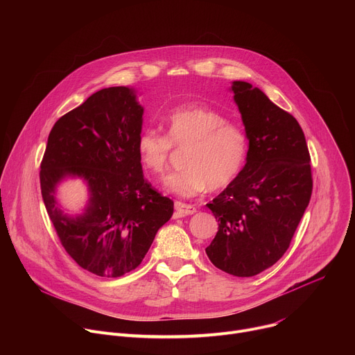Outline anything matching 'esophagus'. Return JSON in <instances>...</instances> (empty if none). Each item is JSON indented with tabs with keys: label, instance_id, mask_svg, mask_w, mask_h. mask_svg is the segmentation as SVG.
I'll list each match as a JSON object with an SVG mask.
<instances>
[{
	"label": "esophagus",
	"instance_id": "obj_1",
	"mask_svg": "<svg viewBox=\"0 0 355 355\" xmlns=\"http://www.w3.org/2000/svg\"><path fill=\"white\" fill-rule=\"evenodd\" d=\"M174 208L180 216H187V215H192L196 212V208L193 205L184 204V202H180V200L174 202Z\"/></svg>",
	"mask_w": 355,
	"mask_h": 355
}]
</instances>
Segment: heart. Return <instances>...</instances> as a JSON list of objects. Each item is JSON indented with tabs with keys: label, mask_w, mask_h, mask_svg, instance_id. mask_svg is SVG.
I'll list each match as a JSON object with an SVG mask.
<instances>
[{
	"label": "heart",
	"mask_w": 355,
	"mask_h": 355,
	"mask_svg": "<svg viewBox=\"0 0 355 355\" xmlns=\"http://www.w3.org/2000/svg\"><path fill=\"white\" fill-rule=\"evenodd\" d=\"M173 147L185 150V168L166 178V188L184 198L227 188L244 167L248 139L223 114L199 105L175 108L166 119V135L147 129L137 139L141 164L155 175L170 167Z\"/></svg>",
	"instance_id": "b5f03b06"
}]
</instances>
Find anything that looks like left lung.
Instances as JSON below:
<instances>
[{"label":"left lung","instance_id":"1","mask_svg":"<svg viewBox=\"0 0 355 355\" xmlns=\"http://www.w3.org/2000/svg\"><path fill=\"white\" fill-rule=\"evenodd\" d=\"M232 89L250 141L247 163L207 204L219 227L205 251L216 268L245 278L285 254L309 205L313 178L297 121L250 83L234 81Z\"/></svg>","mask_w":355,"mask_h":355}]
</instances>
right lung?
<instances>
[{
    "label": "right lung",
    "instance_id": "add662e5",
    "mask_svg": "<svg viewBox=\"0 0 355 355\" xmlns=\"http://www.w3.org/2000/svg\"><path fill=\"white\" fill-rule=\"evenodd\" d=\"M141 115L130 88L96 91L55 123L40 163L42 198L62 245L98 277L118 278L139 267L174 211V202L143 177ZM66 175L84 178L90 188L86 214L76 220L54 200Z\"/></svg>",
    "mask_w": 355,
    "mask_h": 355
}]
</instances>
